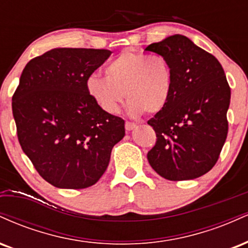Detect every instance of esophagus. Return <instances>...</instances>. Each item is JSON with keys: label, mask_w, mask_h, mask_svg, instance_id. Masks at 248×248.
Returning <instances> with one entry per match:
<instances>
[{"label": "esophagus", "mask_w": 248, "mask_h": 248, "mask_svg": "<svg viewBox=\"0 0 248 248\" xmlns=\"http://www.w3.org/2000/svg\"><path fill=\"white\" fill-rule=\"evenodd\" d=\"M135 127H136V124H133V122L127 121L126 124H124V128H126V130H128V132H129V130H133Z\"/></svg>", "instance_id": "esophagus-1"}]
</instances>
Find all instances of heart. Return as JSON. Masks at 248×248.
<instances>
[{"instance_id":"heart-1","label":"heart","mask_w":248,"mask_h":248,"mask_svg":"<svg viewBox=\"0 0 248 248\" xmlns=\"http://www.w3.org/2000/svg\"><path fill=\"white\" fill-rule=\"evenodd\" d=\"M105 76H91L86 88L91 98L108 114L119 112L124 95L132 115L157 114L172 94L173 72L166 57L126 50L105 67Z\"/></svg>"}]
</instances>
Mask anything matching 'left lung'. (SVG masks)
Returning a JSON list of instances; mask_svg holds the SVG:
<instances>
[{
  "mask_svg": "<svg viewBox=\"0 0 248 248\" xmlns=\"http://www.w3.org/2000/svg\"><path fill=\"white\" fill-rule=\"evenodd\" d=\"M166 57L172 67V94L148 120L156 143L148 162L169 181L203 176L217 163L229 132L231 88L218 59L186 36L173 35L144 49Z\"/></svg>",
  "mask_w": 248,
  "mask_h": 248,
  "instance_id": "1",
  "label": "left lung"
}]
</instances>
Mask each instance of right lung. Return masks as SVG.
<instances>
[{
	"instance_id": "right-lung-1",
	"label": "right lung",
	"mask_w": 248,
	"mask_h": 248,
	"mask_svg": "<svg viewBox=\"0 0 248 248\" xmlns=\"http://www.w3.org/2000/svg\"><path fill=\"white\" fill-rule=\"evenodd\" d=\"M109 50L61 47L25 65L13 95L17 138L37 172L62 189L94 186L106 171L124 120L104 112L86 82Z\"/></svg>"
}]
</instances>
